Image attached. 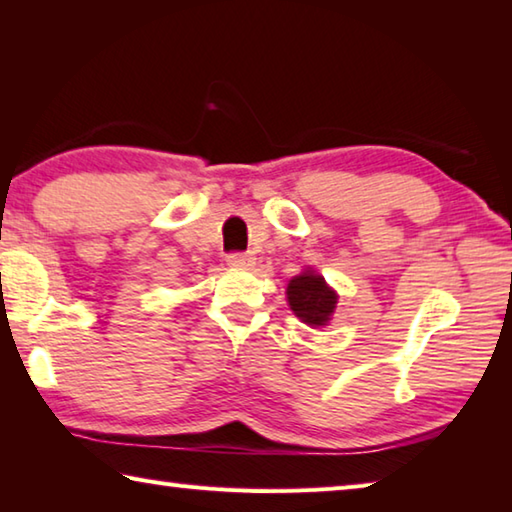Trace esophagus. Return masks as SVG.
Instances as JSON below:
<instances>
[{
    "label": "esophagus",
    "instance_id": "obj_1",
    "mask_svg": "<svg viewBox=\"0 0 512 512\" xmlns=\"http://www.w3.org/2000/svg\"><path fill=\"white\" fill-rule=\"evenodd\" d=\"M228 264L230 266H244V268H248V266L255 264V257L250 255V253H230L228 255Z\"/></svg>",
    "mask_w": 512,
    "mask_h": 512
}]
</instances>
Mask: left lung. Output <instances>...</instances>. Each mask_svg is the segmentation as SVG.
<instances>
[{"mask_svg":"<svg viewBox=\"0 0 512 512\" xmlns=\"http://www.w3.org/2000/svg\"><path fill=\"white\" fill-rule=\"evenodd\" d=\"M287 298L293 314L307 325H325L336 307V293L327 287L318 273H302L293 277L287 287Z\"/></svg>","mask_w":512,"mask_h":512,"instance_id":"obj_1","label":"left lung"}]
</instances>
